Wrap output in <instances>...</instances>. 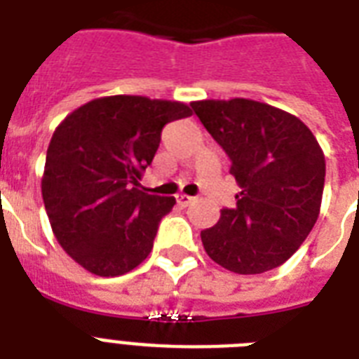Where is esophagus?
<instances>
[{
	"mask_svg": "<svg viewBox=\"0 0 359 359\" xmlns=\"http://www.w3.org/2000/svg\"><path fill=\"white\" fill-rule=\"evenodd\" d=\"M194 201H196V197L184 196V194H179V196H177V203H179L180 207H188V205H191Z\"/></svg>",
	"mask_w": 359,
	"mask_h": 359,
	"instance_id": "obj_1",
	"label": "esophagus"
}]
</instances>
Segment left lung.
Returning <instances> with one entry per match:
<instances>
[{"mask_svg":"<svg viewBox=\"0 0 359 359\" xmlns=\"http://www.w3.org/2000/svg\"><path fill=\"white\" fill-rule=\"evenodd\" d=\"M231 160L236 207L201 231L203 248L235 273L283 264L317 222L326 160L313 132L289 111L250 98L190 104Z\"/></svg>","mask_w":359,"mask_h":359,"instance_id":"obj_1","label":"left lung"}]
</instances>
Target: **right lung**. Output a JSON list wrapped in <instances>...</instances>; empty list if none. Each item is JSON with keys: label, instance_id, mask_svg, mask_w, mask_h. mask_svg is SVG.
I'll list each match as a JSON object with an SVG mask.
<instances>
[{"label": "right lung", "instance_id": "obj_1", "mask_svg": "<svg viewBox=\"0 0 359 359\" xmlns=\"http://www.w3.org/2000/svg\"><path fill=\"white\" fill-rule=\"evenodd\" d=\"M190 115L177 100L115 95L59 123L48 145L42 201L61 248L87 272L115 278L149 257L175 197L145 194L140 180L163 126Z\"/></svg>", "mask_w": 359, "mask_h": 359}]
</instances>
